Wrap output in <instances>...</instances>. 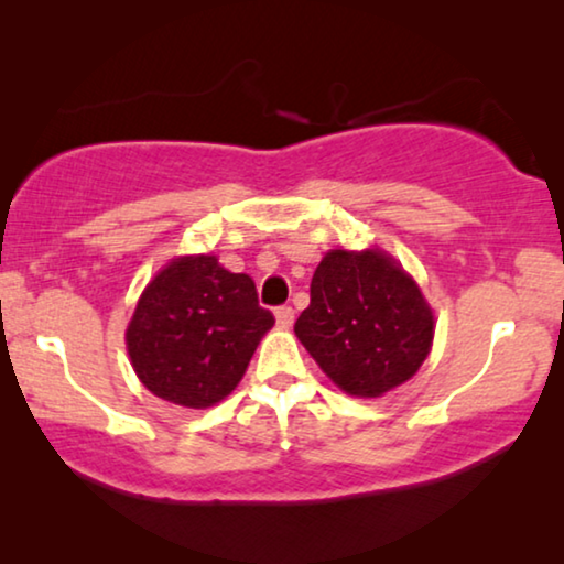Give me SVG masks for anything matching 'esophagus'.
Returning <instances> with one entry per match:
<instances>
[{"mask_svg": "<svg viewBox=\"0 0 564 564\" xmlns=\"http://www.w3.org/2000/svg\"><path fill=\"white\" fill-rule=\"evenodd\" d=\"M274 318L282 328H290L292 323H295V311H292L290 305H282V307H276V311H274Z\"/></svg>", "mask_w": 564, "mask_h": 564, "instance_id": "1", "label": "esophagus"}]
</instances>
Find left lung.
I'll use <instances>...</instances> for the list:
<instances>
[{"label": "left lung", "instance_id": "1", "mask_svg": "<svg viewBox=\"0 0 564 564\" xmlns=\"http://www.w3.org/2000/svg\"><path fill=\"white\" fill-rule=\"evenodd\" d=\"M295 334L344 392L380 398L429 357L434 313L390 253L330 249L315 269Z\"/></svg>", "mask_w": 564, "mask_h": 564}]
</instances>
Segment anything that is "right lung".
<instances>
[{"instance_id":"right-lung-1","label":"right lung","mask_w":564,"mask_h":564,"mask_svg":"<svg viewBox=\"0 0 564 564\" xmlns=\"http://www.w3.org/2000/svg\"><path fill=\"white\" fill-rule=\"evenodd\" d=\"M274 315L259 305L249 274L218 257L172 259L149 282L128 323L138 380L184 408H210L236 390Z\"/></svg>"}]
</instances>
